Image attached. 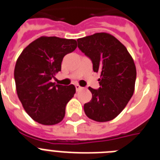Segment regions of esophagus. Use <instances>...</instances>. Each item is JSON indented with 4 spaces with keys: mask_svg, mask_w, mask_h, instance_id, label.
<instances>
[{
    "mask_svg": "<svg viewBox=\"0 0 160 160\" xmlns=\"http://www.w3.org/2000/svg\"><path fill=\"white\" fill-rule=\"evenodd\" d=\"M75 88H76V91H77V92H79V91H81V90L83 89L82 87H80V86H79L78 84H77V85H75Z\"/></svg>",
    "mask_w": 160,
    "mask_h": 160,
    "instance_id": "1",
    "label": "esophagus"
}]
</instances>
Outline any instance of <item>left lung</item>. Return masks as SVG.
I'll use <instances>...</instances> for the list:
<instances>
[{
	"label": "left lung",
	"instance_id": "8db88e82",
	"mask_svg": "<svg viewBox=\"0 0 160 160\" xmlns=\"http://www.w3.org/2000/svg\"><path fill=\"white\" fill-rule=\"evenodd\" d=\"M78 47L92 59L93 71L100 72V88L84 105L86 115L96 122H108L122 111L135 90L137 69L124 45L113 35L98 32L78 39Z\"/></svg>",
	"mask_w": 160,
	"mask_h": 160
}]
</instances>
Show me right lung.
I'll use <instances>...</instances> for the list:
<instances>
[{"label": "right lung", "instance_id": "right-lung-1", "mask_svg": "<svg viewBox=\"0 0 160 160\" xmlns=\"http://www.w3.org/2000/svg\"><path fill=\"white\" fill-rule=\"evenodd\" d=\"M76 48V40L43 36L31 42L18 56L14 68L17 95L36 122L55 125L64 118L66 105L76 88L72 84H55L51 79L61 70L64 55Z\"/></svg>", "mask_w": 160, "mask_h": 160}]
</instances>
